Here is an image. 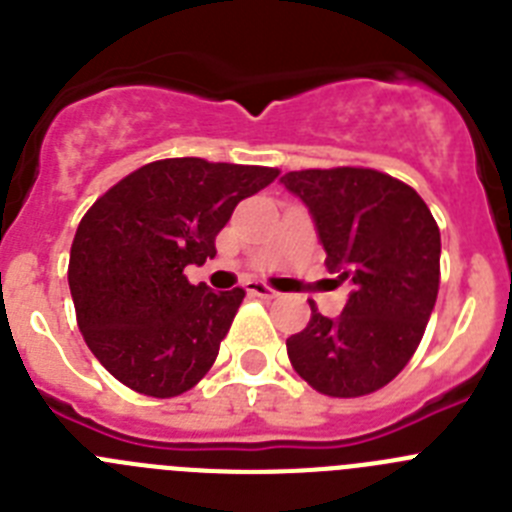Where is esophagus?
<instances>
[{
    "label": "esophagus",
    "instance_id": "esophagus-1",
    "mask_svg": "<svg viewBox=\"0 0 512 512\" xmlns=\"http://www.w3.org/2000/svg\"><path fill=\"white\" fill-rule=\"evenodd\" d=\"M246 292L253 297H261V300H274V297H279L277 289L266 287V284H261V282H248Z\"/></svg>",
    "mask_w": 512,
    "mask_h": 512
}]
</instances>
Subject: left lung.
<instances>
[{
    "label": "left lung",
    "instance_id": "obj_1",
    "mask_svg": "<svg viewBox=\"0 0 512 512\" xmlns=\"http://www.w3.org/2000/svg\"><path fill=\"white\" fill-rule=\"evenodd\" d=\"M325 248V266L354 292L338 318L312 307L287 338L295 372L328 397L377 392L413 359L438 297L441 233L413 187L356 166L289 171Z\"/></svg>",
    "mask_w": 512,
    "mask_h": 512
}]
</instances>
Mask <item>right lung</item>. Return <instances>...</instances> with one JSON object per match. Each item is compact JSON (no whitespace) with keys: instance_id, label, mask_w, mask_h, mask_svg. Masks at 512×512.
<instances>
[{"instance_id":"right-lung-1","label":"right lung","mask_w":512,"mask_h":512,"mask_svg":"<svg viewBox=\"0 0 512 512\" xmlns=\"http://www.w3.org/2000/svg\"><path fill=\"white\" fill-rule=\"evenodd\" d=\"M277 176L266 166L164 158L81 217L69 259L76 323L117 382L164 400L210 372L246 292L189 284L184 269L212 259L235 205Z\"/></svg>"}]
</instances>
